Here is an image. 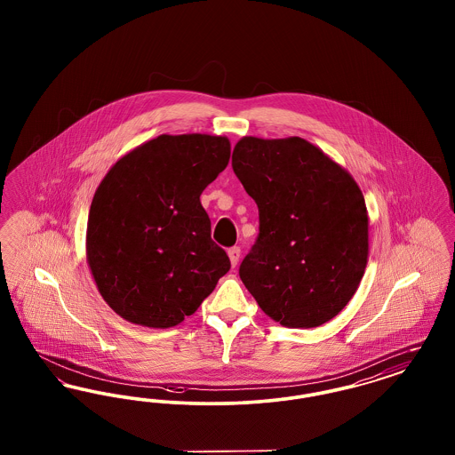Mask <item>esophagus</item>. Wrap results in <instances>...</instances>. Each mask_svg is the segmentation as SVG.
<instances>
[{"mask_svg": "<svg viewBox=\"0 0 455 455\" xmlns=\"http://www.w3.org/2000/svg\"><path fill=\"white\" fill-rule=\"evenodd\" d=\"M228 258H230L232 266L235 267L238 264V259H240V249H238V247H232V249H228Z\"/></svg>", "mask_w": 455, "mask_h": 455, "instance_id": "1", "label": "esophagus"}]
</instances>
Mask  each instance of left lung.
Here are the masks:
<instances>
[{
	"instance_id": "obj_1",
	"label": "left lung",
	"mask_w": 455,
	"mask_h": 455,
	"mask_svg": "<svg viewBox=\"0 0 455 455\" xmlns=\"http://www.w3.org/2000/svg\"><path fill=\"white\" fill-rule=\"evenodd\" d=\"M232 167L259 208V237L240 264V280L284 327L331 321L367 267L368 212L356 180L299 136H243Z\"/></svg>"
}]
</instances>
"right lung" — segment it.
I'll use <instances>...</instances> for the list:
<instances>
[{
  "instance_id": "1",
  "label": "right lung",
  "mask_w": 455,
  "mask_h": 455,
  "mask_svg": "<svg viewBox=\"0 0 455 455\" xmlns=\"http://www.w3.org/2000/svg\"><path fill=\"white\" fill-rule=\"evenodd\" d=\"M228 160L227 136L160 134L121 156L99 184L88 213V267L124 321L180 324L230 269L199 201Z\"/></svg>"
}]
</instances>
